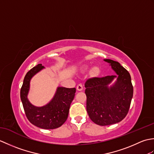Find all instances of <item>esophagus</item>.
<instances>
[{"mask_svg": "<svg viewBox=\"0 0 154 154\" xmlns=\"http://www.w3.org/2000/svg\"><path fill=\"white\" fill-rule=\"evenodd\" d=\"M83 89V85L82 84H79L77 86V90L79 91H81Z\"/></svg>", "mask_w": 154, "mask_h": 154, "instance_id": "esophagus-1", "label": "esophagus"}]
</instances>
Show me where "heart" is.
Instances as JSON below:
<instances>
[{
  "label": "heart",
  "instance_id": "obj_1",
  "mask_svg": "<svg viewBox=\"0 0 154 154\" xmlns=\"http://www.w3.org/2000/svg\"><path fill=\"white\" fill-rule=\"evenodd\" d=\"M92 72L93 73H96L97 72V68H96V67H94L93 69H92Z\"/></svg>",
  "mask_w": 154,
  "mask_h": 154
}]
</instances>
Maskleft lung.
<instances>
[{
    "mask_svg": "<svg viewBox=\"0 0 154 154\" xmlns=\"http://www.w3.org/2000/svg\"><path fill=\"white\" fill-rule=\"evenodd\" d=\"M104 61L109 63L116 75L91 78L85 84L87 113L91 120L100 126L111 125L122 120L128 112L133 97L128 71L119 62L109 59ZM114 79L116 81L112 84Z\"/></svg>",
    "mask_w": 154,
    "mask_h": 154,
    "instance_id": "1",
    "label": "left lung"
}]
</instances>
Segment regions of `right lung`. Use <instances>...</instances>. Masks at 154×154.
I'll return each mask as SVG.
<instances>
[{
    "mask_svg": "<svg viewBox=\"0 0 154 154\" xmlns=\"http://www.w3.org/2000/svg\"><path fill=\"white\" fill-rule=\"evenodd\" d=\"M44 68L42 64H38L26 73L20 90V99L26 116L32 124L43 129H55L66 121L76 89L58 87L50 102L42 106H34L28 99L30 81Z\"/></svg>",
    "mask_w": 154,
    "mask_h": 154,
    "instance_id": "add662e5",
    "label": "right lung"
}]
</instances>
